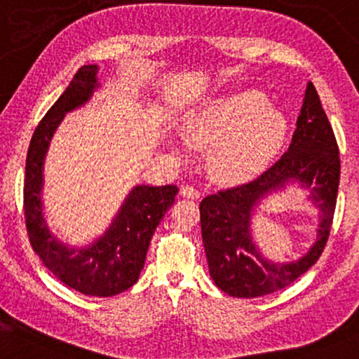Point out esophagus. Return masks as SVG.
I'll return each mask as SVG.
<instances>
[{"instance_id":"obj_1","label":"esophagus","mask_w":359,"mask_h":359,"mask_svg":"<svg viewBox=\"0 0 359 359\" xmlns=\"http://www.w3.org/2000/svg\"><path fill=\"white\" fill-rule=\"evenodd\" d=\"M179 194H180V196H185V198H194V200L200 198V191L191 185H182Z\"/></svg>"}]
</instances>
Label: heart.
I'll list each match as a JSON object with an SVG mask.
<instances>
[{"instance_id":"obj_1","label":"heart","mask_w":359,"mask_h":359,"mask_svg":"<svg viewBox=\"0 0 359 359\" xmlns=\"http://www.w3.org/2000/svg\"><path fill=\"white\" fill-rule=\"evenodd\" d=\"M269 105L259 90L221 95L189 114L184 138L215 144L210 163L216 177L247 180L276 158L290 130L285 115Z\"/></svg>"}]
</instances>
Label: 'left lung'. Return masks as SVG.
<instances>
[{
  "instance_id": "1",
  "label": "left lung",
  "mask_w": 359,
  "mask_h": 359,
  "mask_svg": "<svg viewBox=\"0 0 359 359\" xmlns=\"http://www.w3.org/2000/svg\"><path fill=\"white\" fill-rule=\"evenodd\" d=\"M294 180L313 189L310 198L321 218L318 239L299 261L275 264L251 241V211L265 194ZM338 182L340 156L335 135L314 84L307 83L286 153L257 179L201 200V237L215 285L232 297H259L283 290L306 273L319 260L329 239Z\"/></svg>"
}]
</instances>
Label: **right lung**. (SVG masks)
<instances>
[{"label": "right lung", "instance_id": "add662e5", "mask_svg": "<svg viewBox=\"0 0 359 359\" xmlns=\"http://www.w3.org/2000/svg\"><path fill=\"white\" fill-rule=\"evenodd\" d=\"M97 65H84L35 128L26 159L24 215L30 245L43 265L65 285L83 294L109 297L127 291L140 278L151 237L179 189L136 185L120 206L110 228L89 247L62 244L43 218V159L65 115L84 105L99 88Z\"/></svg>", "mask_w": 359, "mask_h": 359}]
</instances>
